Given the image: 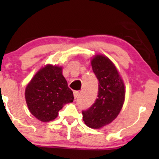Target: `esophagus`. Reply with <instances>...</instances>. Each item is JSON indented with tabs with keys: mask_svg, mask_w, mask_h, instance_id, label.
<instances>
[{
	"mask_svg": "<svg viewBox=\"0 0 159 159\" xmlns=\"http://www.w3.org/2000/svg\"><path fill=\"white\" fill-rule=\"evenodd\" d=\"M78 95H79V91L78 90L74 91V97H75V98H77Z\"/></svg>",
	"mask_w": 159,
	"mask_h": 159,
	"instance_id": "34e87169",
	"label": "esophagus"
}]
</instances>
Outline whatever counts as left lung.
<instances>
[{
	"mask_svg": "<svg viewBox=\"0 0 159 159\" xmlns=\"http://www.w3.org/2000/svg\"><path fill=\"white\" fill-rule=\"evenodd\" d=\"M91 64L98 80V98L90 108L82 111V115L87 126L99 129L111 122L118 116L125 101V85L109 58L97 55Z\"/></svg>",
	"mask_w": 159,
	"mask_h": 159,
	"instance_id": "left-lung-1",
	"label": "left lung"
}]
</instances>
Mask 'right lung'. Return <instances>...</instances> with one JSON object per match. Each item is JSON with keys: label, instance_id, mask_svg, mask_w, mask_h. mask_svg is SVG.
Instances as JSON below:
<instances>
[{"label": "right lung", "instance_id": "add662e5", "mask_svg": "<svg viewBox=\"0 0 159 159\" xmlns=\"http://www.w3.org/2000/svg\"><path fill=\"white\" fill-rule=\"evenodd\" d=\"M31 114L40 121H52L65 103L73 102V92L62 75V68L48 65L34 75L25 90Z\"/></svg>", "mask_w": 159, "mask_h": 159}]
</instances>
